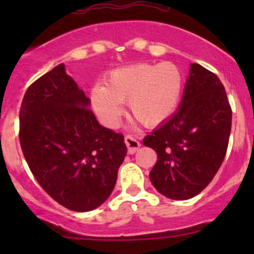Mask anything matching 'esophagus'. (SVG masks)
Masks as SVG:
<instances>
[{"instance_id":"34e87169","label":"esophagus","mask_w":254,"mask_h":254,"mask_svg":"<svg viewBox=\"0 0 254 254\" xmlns=\"http://www.w3.org/2000/svg\"><path fill=\"white\" fill-rule=\"evenodd\" d=\"M124 141L125 145L127 146V152H129V155H134V153L139 150L140 146H141V143L137 141L136 139H134L132 136H130V135H127V136H125Z\"/></svg>"}]
</instances>
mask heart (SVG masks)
<instances>
[{
	"label": "heart",
	"mask_w": 254,
	"mask_h": 254,
	"mask_svg": "<svg viewBox=\"0 0 254 254\" xmlns=\"http://www.w3.org/2000/svg\"><path fill=\"white\" fill-rule=\"evenodd\" d=\"M183 86V72L176 64H134L111 71L106 86L96 84L91 89L89 102L106 127H117L123 113L122 103L127 102L132 119L152 127L175 113Z\"/></svg>",
	"instance_id": "b5f03b06"
}]
</instances>
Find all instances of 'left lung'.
<instances>
[{"label":"left lung","instance_id":"8db88e82","mask_svg":"<svg viewBox=\"0 0 254 254\" xmlns=\"http://www.w3.org/2000/svg\"><path fill=\"white\" fill-rule=\"evenodd\" d=\"M231 120L224 84L211 71L191 64L178 111L142 140L157 153L150 172L153 187L175 200L198 195L224 161Z\"/></svg>","mask_w":254,"mask_h":254}]
</instances>
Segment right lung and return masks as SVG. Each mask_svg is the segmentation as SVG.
Listing matches in <instances>:
<instances>
[{
  "mask_svg": "<svg viewBox=\"0 0 254 254\" xmlns=\"http://www.w3.org/2000/svg\"><path fill=\"white\" fill-rule=\"evenodd\" d=\"M89 103L60 64L28 87L19 111L20 147L33 176L73 211L108 199L127 152L123 134L102 127Z\"/></svg>",
  "mask_w": 254,
  "mask_h": 254,
  "instance_id": "1",
  "label": "right lung"
}]
</instances>
